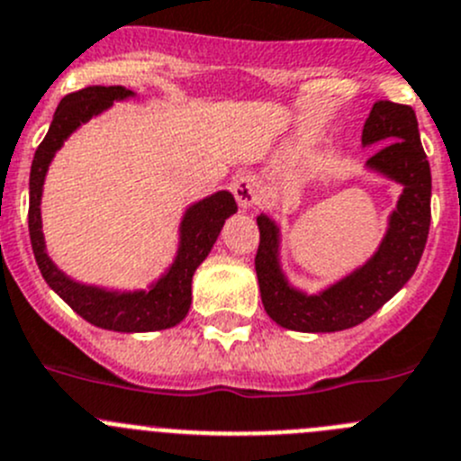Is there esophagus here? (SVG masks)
<instances>
[{
  "label": "esophagus",
  "instance_id": "34e87169",
  "mask_svg": "<svg viewBox=\"0 0 461 461\" xmlns=\"http://www.w3.org/2000/svg\"><path fill=\"white\" fill-rule=\"evenodd\" d=\"M231 191H234L236 202H239V206L243 211H250L261 197L259 182H257L255 177H250V175H243V177L236 179V182L231 184Z\"/></svg>",
  "mask_w": 461,
  "mask_h": 461
}]
</instances>
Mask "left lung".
Masks as SVG:
<instances>
[{
	"label": "left lung",
	"mask_w": 461,
	"mask_h": 461,
	"mask_svg": "<svg viewBox=\"0 0 461 461\" xmlns=\"http://www.w3.org/2000/svg\"><path fill=\"white\" fill-rule=\"evenodd\" d=\"M361 145H382L366 161V170L400 184L402 193L377 250L359 268L318 294L298 289L282 268V227L266 213L257 216L261 240L255 268L261 303L279 328L313 334L355 328L389 303L419 266L429 231L432 175L414 109L377 100L364 122Z\"/></svg>",
	"instance_id": "1"
}]
</instances>
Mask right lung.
I'll use <instances>...</instances> for the list:
<instances>
[{
	"label": "right lung",
	"mask_w": 461,
	"mask_h": 461,
	"mask_svg": "<svg viewBox=\"0 0 461 461\" xmlns=\"http://www.w3.org/2000/svg\"><path fill=\"white\" fill-rule=\"evenodd\" d=\"M129 97H136V93L124 86H88V88L66 95L61 104L56 106L50 131L33 154L32 175H29V236H32L33 257H36L42 277L50 284V289L59 298H63V303L70 304L95 328L133 334L175 328L186 318L193 298V275L197 266L209 257L227 218L236 213V200L230 191H218L186 206L179 222V243L175 259L148 289H106V286L77 282L70 275L63 273L47 255L45 234H42L41 202L47 170L56 152L81 124L104 113L113 106V102H124Z\"/></svg>",
	"instance_id": "1"
}]
</instances>
